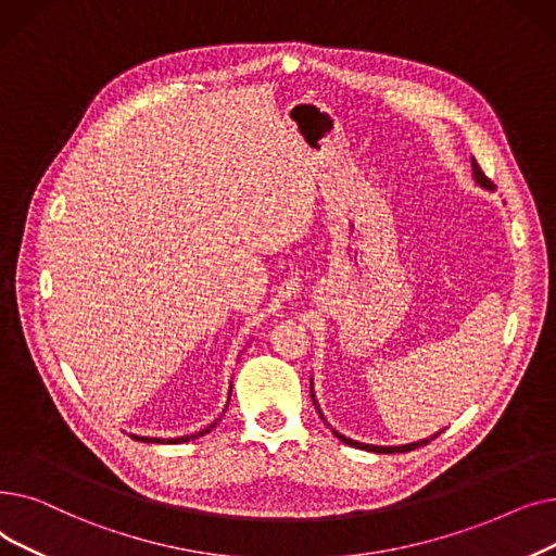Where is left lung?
Listing matches in <instances>:
<instances>
[{
  "label": "left lung",
  "mask_w": 556,
  "mask_h": 556,
  "mask_svg": "<svg viewBox=\"0 0 556 556\" xmlns=\"http://www.w3.org/2000/svg\"><path fill=\"white\" fill-rule=\"evenodd\" d=\"M470 165H472V180L480 185L482 190H489V192H493L495 190V185L484 176V172L480 169V165L475 163V157L470 161ZM309 393H312V401H314V407H316V412H319V416H321V420L326 422V426L332 430V434L341 441V443H346V445H353V447H359V451H368V453H378V455H393V453H409V451H414V447H418V445H426V443H430L434 437H439L443 430H439V432H434V434H430V437H426V439H418V441H412V443H401V445H374V443H362V441H355V439H351V437H346V434H341V432H337L330 422L326 420V416H324V412H321V407H319V401H316V393H314V380L309 378Z\"/></svg>",
  "instance_id": "obj_1"
}]
</instances>
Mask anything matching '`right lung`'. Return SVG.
<instances>
[{"label": "right lung", "instance_id": "right-lung-1", "mask_svg": "<svg viewBox=\"0 0 556 556\" xmlns=\"http://www.w3.org/2000/svg\"><path fill=\"white\" fill-rule=\"evenodd\" d=\"M230 391H232V384H230V389H228V401H230ZM228 407V405H226ZM226 412V409H224ZM222 420V416L215 420V422H210L207 428H203V430H199V432H192V434H185V437H174V439H157V437H138V434H128L130 439H136V441H142V443H188V441H194V439H199V437H205L210 430L213 428H217V422Z\"/></svg>", "mask_w": 556, "mask_h": 556}]
</instances>
